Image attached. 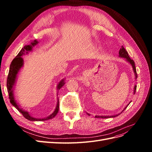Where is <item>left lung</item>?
<instances>
[{
    "instance_id": "left-lung-1",
    "label": "left lung",
    "mask_w": 152,
    "mask_h": 152,
    "mask_svg": "<svg viewBox=\"0 0 152 152\" xmlns=\"http://www.w3.org/2000/svg\"><path fill=\"white\" fill-rule=\"evenodd\" d=\"M119 56L126 58V60H127L128 62H129V63L131 64V65H132V68H133V70H134V72L135 76H136V78L137 77V73H136V66H135L134 61H133V59H131V58H130L129 56L127 51V50L125 49V48H124L123 46H122V48L120 49V50H119ZM136 87H137V86L135 85V86H134V93H136ZM127 106H128V105H127ZM127 107H126L125 108H124V110H125V109L127 107ZM123 111H124V110H123ZM87 114H88V113H87ZM88 115H89V114H88ZM116 116H118L117 115H113V116H95V117H96V118H105L115 117H116Z\"/></svg>"
}]
</instances>
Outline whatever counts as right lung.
Returning <instances> with one entry per match:
<instances>
[{"instance_id":"right-lung-1","label":"right lung","mask_w":152,"mask_h":152,"mask_svg":"<svg viewBox=\"0 0 152 152\" xmlns=\"http://www.w3.org/2000/svg\"><path fill=\"white\" fill-rule=\"evenodd\" d=\"M37 43H38L37 41L35 40L33 42L31 43L30 45H25L23 48H22V49L20 50V53L18 54V55L15 57V58H14V59L11 63L10 71H9L7 79V92L9 94V98L10 99L11 103L23 115V116L31 121H44L49 120V119H50V118H53V117H54L56 115V114L58 113V110H59V100L58 99L56 108L55 109L54 112L50 115L44 118H35L31 117L28 112L23 111V110L18 107V105L15 102V98H14L13 91H12L13 86L15 83L18 73L19 72L20 69L23 66V59L21 56L25 54V52L28 53V51L31 50L32 49V47L34 46V45H36ZM64 84H65V82H64V80L63 79L62 80L59 82V84L58 85V87H57L58 89V90L60 89L64 86Z\"/></svg>"}]
</instances>
